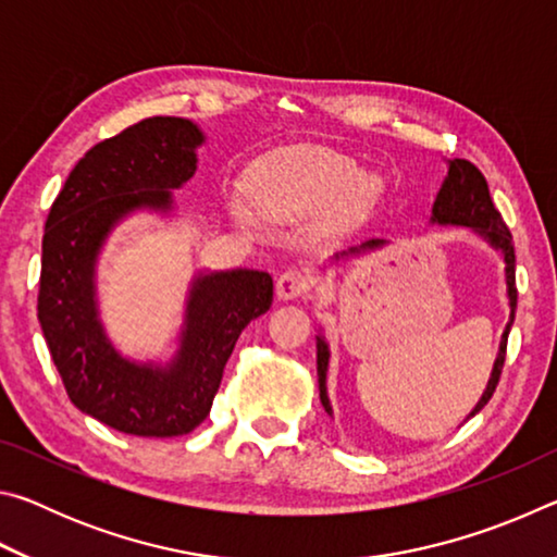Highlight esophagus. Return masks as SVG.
I'll use <instances>...</instances> for the list:
<instances>
[{"mask_svg":"<svg viewBox=\"0 0 557 557\" xmlns=\"http://www.w3.org/2000/svg\"><path fill=\"white\" fill-rule=\"evenodd\" d=\"M305 289H307V277L297 270L282 272L275 282V292L280 299H297L305 295Z\"/></svg>","mask_w":557,"mask_h":557,"instance_id":"esophagus-1","label":"esophagus"}]
</instances>
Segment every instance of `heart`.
<instances>
[{"mask_svg":"<svg viewBox=\"0 0 557 557\" xmlns=\"http://www.w3.org/2000/svg\"><path fill=\"white\" fill-rule=\"evenodd\" d=\"M248 191L258 211L270 221H299L332 206L326 231H346L361 221L375 194L373 178L363 176L351 157L334 149L299 147L270 154L256 164ZM231 213L240 225L256 223L250 201L231 196Z\"/></svg>","mask_w":557,"mask_h":557,"instance_id":"heart-1","label":"heart"}]
</instances>
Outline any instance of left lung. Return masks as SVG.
I'll list each match as a JSON object with an SVG mask.
<instances>
[{
  "label": "left lung",
  "instance_id": "obj_1",
  "mask_svg": "<svg viewBox=\"0 0 557 557\" xmlns=\"http://www.w3.org/2000/svg\"><path fill=\"white\" fill-rule=\"evenodd\" d=\"M430 225H457V228H467L471 235H476L479 240H484L488 248L498 252V258L504 262V285H506V301H508V322L504 326L502 342H498V351L494 358L492 373H488L486 388L482 393V398L476 400L474 408L467 414L465 420L474 418V414L484 408L496 391L498 375H502V366H504V356H506V338L508 332H511L513 319H516V252H513V238L508 233L506 223L502 219V213L496 211V206L492 203V196H488V186L486 178L482 176L479 169L467 162V159H447V176L445 182L440 184V191L432 201L430 209ZM385 240H366L361 245H354V248L334 252L329 262H324L319 272H326V268L332 265H342V262H348L354 258H363L373 250L385 248ZM324 329L319 326L317 334V381H319V400H322L324 410L329 418H334V408L332 400H329V388H326V375H329V358H332V351H329V342L324 338Z\"/></svg>",
  "mask_w": 557,
  "mask_h": 557
}]
</instances>
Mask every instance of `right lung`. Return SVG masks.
<instances>
[{"label":"right lung","mask_w":557,"mask_h":557,"mask_svg":"<svg viewBox=\"0 0 557 557\" xmlns=\"http://www.w3.org/2000/svg\"><path fill=\"white\" fill-rule=\"evenodd\" d=\"M201 127L149 117L88 149L53 201L41 243L39 322L71 403L125 435L178 437L211 412L238 336L272 305L262 270H196L176 348L132 358L100 317L98 265L110 235L135 215L174 219V191L199 169Z\"/></svg>","instance_id":"right-lung-1"}]
</instances>
